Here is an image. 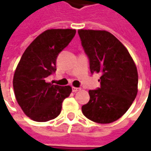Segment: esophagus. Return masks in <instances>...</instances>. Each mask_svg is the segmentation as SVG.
Returning <instances> with one entry per match:
<instances>
[{"instance_id": "1", "label": "esophagus", "mask_w": 151, "mask_h": 151, "mask_svg": "<svg viewBox=\"0 0 151 151\" xmlns=\"http://www.w3.org/2000/svg\"><path fill=\"white\" fill-rule=\"evenodd\" d=\"M81 88H78V87H74V86H73V92H77L80 91Z\"/></svg>"}]
</instances>
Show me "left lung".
Returning <instances> with one entry per match:
<instances>
[{"label": "left lung", "instance_id": "obj_1", "mask_svg": "<svg viewBox=\"0 0 151 151\" xmlns=\"http://www.w3.org/2000/svg\"><path fill=\"white\" fill-rule=\"evenodd\" d=\"M91 73H101L100 88L90 90V100L82 107L87 119L99 124L117 120L137 94L138 74L129 51L107 31L78 30Z\"/></svg>", "mask_w": 151, "mask_h": 151}]
</instances>
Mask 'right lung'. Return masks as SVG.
Instances as JSON below:
<instances>
[{"label": "right lung", "instance_id": "obj_1", "mask_svg": "<svg viewBox=\"0 0 151 151\" xmlns=\"http://www.w3.org/2000/svg\"><path fill=\"white\" fill-rule=\"evenodd\" d=\"M74 29H50L25 50L15 69L13 86L18 105L30 119L46 122L57 117L63 100L72 92L69 86L47 82L56 70V57L74 37Z\"/></svg>", "mask_w": 151, "mask_h": 151}]
</instances>
